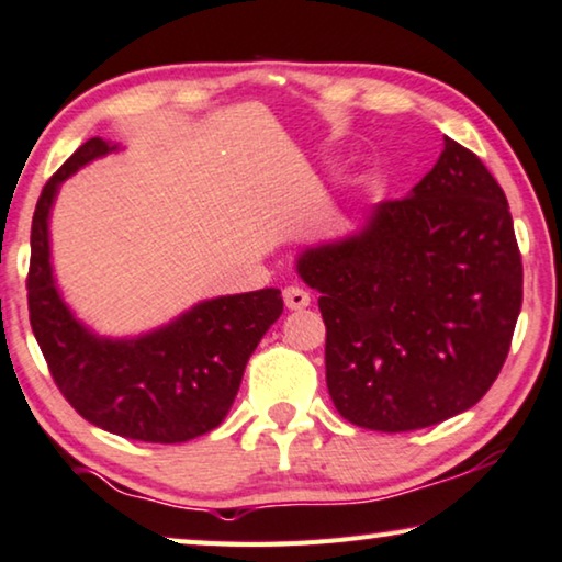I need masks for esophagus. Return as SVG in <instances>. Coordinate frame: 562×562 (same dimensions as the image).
Listing matches in <instances>:
<instances>
[{
    "mask_svg": "<svg viewBox=\"0 0 562 562\" xmlns=\"http://www.w3.org/2000/svg\"><path fill=\"white\" fill-rule=\"evenodd\" d=\"M283 301H286L291 312H299V308H306L312 299H308V291H304L301 286H286L283 289Z\"/></svg>",
    "mask_w": 562,
    "mask_h": 562,
    "instance_id": "1",
    "label": "esophagus"
}]
</instances>
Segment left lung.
Instances as JSON below:
<instances>
[{"label": "left lung", "instance_id": "1", "mask_svg": "<svg viewBox=\"0 0 562 562\" xmlns=\"http://www.w3.org/2000/svg\"><path fill=\"white\" fill-rule=\"evenodd\" d=\"M299 273L322 294L331 403L382 434L436 426L482 401L522 308L507 198L449 136L408 198L380 202L360 235L304 250Z\"/></svg>", "mask_w": 562, "mask_h": 562}]
</instances>
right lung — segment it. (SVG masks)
I'll use <instances>...</instances> for the list:
<instances>
[{
  "label": "right lung",
  "mask_w": 562,
  "mask_h": 562,
  "mask_svg": "<svg viewBox=\"0 0 562 562\" xmlns=\"http://www.w3.org/2000/svg\"><path fill=\"white\" fill-rule=\"evenodd\" d=\"M111 149L88 139L43 187L30 235V324L55 385L88 423L134 441L182 443L225 420L283 299L279 289L210 299L139 339H101L72 319L53 281L47 215L58 184Z\"/></svg>",
  "instance_id": "obj_1"
}]
</instances>
